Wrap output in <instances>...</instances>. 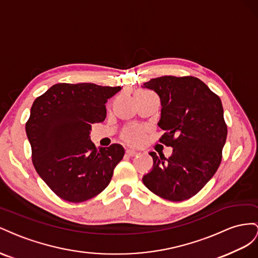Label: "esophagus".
Here are the masks:
<instances>
[{"label":"esophagus","instance_id":"1","mask_svg":"<svg viewBox=\"0 0 258 258\" xmlns=\"http://www.w3.org/2000/svg\"><path fill=\"white\" fill-rule=\"evenodd\" d=\"M136 154H137V151L134 150V149H127L126 150V156H128V157H134V156H136Z\"/></svg>","mask_w":258,"mask_h":258}]
</instances>
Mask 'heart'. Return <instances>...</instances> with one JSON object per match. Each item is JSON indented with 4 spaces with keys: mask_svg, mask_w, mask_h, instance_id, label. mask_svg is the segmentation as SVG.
I'll list each match as a JSON object with an SVG mask.
<instances>
[{
    "mask_svg": "<svg viewBox=\"0 0 258 258\" xmlns=\"http://www.w3.org/2000/svg\"><path fill=\"white\" fill-rule=\"evenodd\" d=\"M146 91H141L138 93ZM121 136L125 142H127L130 144H138L141 143L143 141V138L145 137V131L142 126H138V125H128V126H126L122 131Z\"/></svg>",
    "mask_w": 258,
    "mask_h": 258,
    "instance_id": "obj_1",
    "label": "heart"
}]
</instances>
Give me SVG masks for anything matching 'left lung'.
<instances>
[{"label": "left lung", "instance_id": "1", "mask_svg": "<svg viewBox=\"0 0 258 258\" xmlns=\"http://www.w3.org/2000/svg\"><path fill=\"white\" fill-rule=\"evenodd\" d=\"M144 87L161 99L160 143L173 147L172 156L149 154L153 168L143 182L154 195L179 202L196 196L214 176L223 158L227 124L218 95L200 79L164 76Z\"/></svg>", "mask_w": 258, "mask_h": 258}]
</instances>
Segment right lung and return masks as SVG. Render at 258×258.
Segmentation results:
<instances>
[{
  "instance_id": "obj_1",
  "label": "right lung",
  "mask_w": 258,
  "mask_h": 258,
  "mask_svg": "<svg viewBox=\"0 0 258 258\" xmlns=\"http://www.w3.org/2000/svg\"><path fill=\"white\" fill-rule=\"evenodd\" d=\"M120 86L58 83L36 98L26 123L32 163L40 177L64 201L80 203L99 195L112 178L124 148L96 149L93 123L106 119V102Z\"/></svg>"
}]
</instances>
